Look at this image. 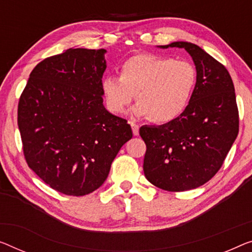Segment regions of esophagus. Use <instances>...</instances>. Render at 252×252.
I'll return each mask as SVG.
<instances>
[{"mask_svg": "<svg viewBox=\"0 0 252 252\" xmlns=\"http://www.w3.org/2000/svg\"><path fill=\"white\" fill-rule=\"evenodd\" d=\"M130 126H131V127H132V132H133L134 136H138V134H139V126L136 125V123L132 122V121H130Z\"/></svg>", "mask_w": 252, "mask_h": 252, "instance_id": "34e87169", "label": "esophagus"}]
</instances>
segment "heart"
I'll use <instances>...</instances> for the list:
<instances>
[{
    "label": "heart",
    "mask_w": 252,
    "mask_h": 252,
    "mask_svg": "<svg viewBox=\"0 0 252 252\" xmlns=\"http://www.w3.org/2000/svg\"><path fill=\"white\" fill-rule=\"evenodd\" d=\"M196 84V66L187 60L138 54L120 65V77L107 74L102 79V94L114 114L122 113L136 94L134 114L166 123L187 111Z\"/></svg>",
    "instance_id": "obj_1"
}]
</instances>
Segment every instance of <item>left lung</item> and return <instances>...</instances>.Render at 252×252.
<instances>
[{
    "label": "left lung",
    "instance_id": "1",
    "mask_svg": "<svg viewBox=\"0 0 252 252\" xmlns=\"http://www.w3.org/2000/svg\"><path fill=\"white\" fill-rule=\"evenodd\" d=\"M191 55L197 84L187 111L159 126L140 127L146 144L144 173L159 189L180 192L194 189L215 175L239 133L234 85L222 63L197 46L174 42Z\"/></svg>",
    "mask_w": 252,
    "mask_h": 252
}]
</instances>
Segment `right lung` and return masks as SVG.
Here are the masks:
<instances>
[{"label":"right lung","instance_id":"1","mask_svg":"<svg viewBox=\"0 0 252 252\" xmlns=\"http://www.w3.org/2000/svg\"><path fill=\"white\" fill-rule=\"evenodd\" d=\"M104 48H69L39 62L18 104L25 159L46 185L85 196L103 185L132 138L126 119L103 105Z\"/></svg>","mask_w":252,"mask_h":252}]
</instances>
